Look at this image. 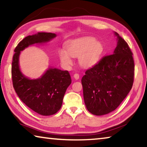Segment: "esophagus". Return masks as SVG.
<instances>
[{
    "label": "esophagus",
    "instance_id": "1",
    "mask_svg": "<svg viewBox=\"0 0 147 147\" xmlns=\"http://www.w3.org/2000/svg\"><path fill=\"white\" fill-rule=\"evenodd\" d=\"M73 76H74V78H75L76 80H78L79 78H80V75H79V74H78V73L74 74Z\"/></svg>",
    "mask_w": 147,
    "mask_h": 147
}]
</instances>
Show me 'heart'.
I'll return each instance as SVG.
<instances>
[{
	"mask_svg": "<svg viewBox=\"0 0 147 147\" xmlns=\"http://www.w3.org/2000/svg\"><path fill=\"white\" fill-rule=\"evenodd\" d=\"M67 50L58 51L59 57L62 63L65 65L72 64L71 56L79 57V63L85 68H90L100 61L104 53L103 44L92 37L75 39L67 45Z\"/></svg>",
	"mask_w": 147,
	"mask_h": 147,
	"instance_id": "1",
	"label": "heart"
}]
</instances>
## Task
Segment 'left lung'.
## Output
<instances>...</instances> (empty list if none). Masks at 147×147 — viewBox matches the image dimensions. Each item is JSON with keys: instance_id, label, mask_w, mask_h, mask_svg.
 Returning a JSON list of instances; mask_svg holds the SVG:
<instances>
[{"instance_id": "1", "label": "left lung", "mask_w": 147, "mask_h": 147, "mask_svg": "<svg viewBox=\"0 0 147 147\" xmlns=\"http://www.w3.org/2000/svg\"><path fill=\"white\" fill-rule=\"evenodd\" d=\"M115 35L117 45L113 54L104 56L82 78L84 102L89 112L95 115L115 110L133 86V54L124 39L117 32Z\"/></svg>"}]
</instances>
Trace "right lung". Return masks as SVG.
<instances>
[{"label": "right lung", "mask_w": 147, "mask_h": 147, "mask_svg": "<svg viewBox=\"0 0 147 147\" xmlns=\"http://www.w3.org/2000/svg\"><path fill=\"white\" fill-rule=\"evenodd\" d=\"M56 35L38 32L28 36L20 41L16 47L11 66L13 86L19 98L35 112L41 115H54L60 109L64 94L71 83L67 71L49 68L41 78L30 80L19 69V58L21 51L35 43L51 41Z\"/></svg>", "instance_id": "obj_1"}]
</instances>
